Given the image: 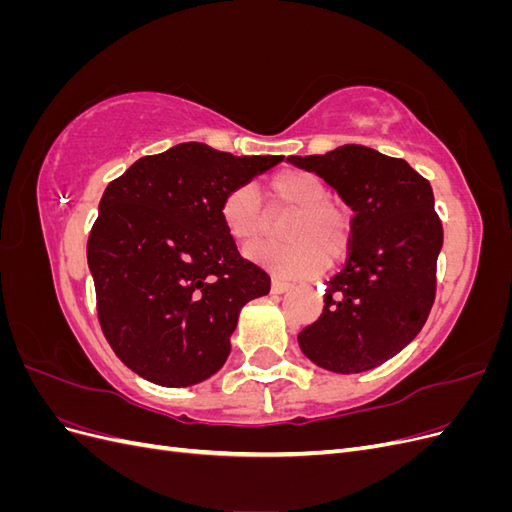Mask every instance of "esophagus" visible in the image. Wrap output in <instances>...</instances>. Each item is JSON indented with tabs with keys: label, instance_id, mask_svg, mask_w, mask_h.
Segmentation results:
<instances>
[{
	"label": "esophagus",
	"instance_id": "esophagus-1",
	"mask_svg": "<svg viewBox=\"0 0 512 512\" xmlns=\"http://www.w3.org/2000/svg\"><path fill=\"white\" fill-rule=\"evenodd\" d=\"M292 284L290 282H284V280H271V292L273 294H282L286 290H290Z\"/></svg>",
	"mask_w": 512,
	"mask_h": 512
}]
</instances>
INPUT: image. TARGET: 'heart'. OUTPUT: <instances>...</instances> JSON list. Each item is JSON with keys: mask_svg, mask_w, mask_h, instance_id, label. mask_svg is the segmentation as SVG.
<instances>
[{"mask_svg": "<svg viewBox=\"0 0 512 512\" xmlns=\"http://www.w3.org/2000/svg\"><path fill=\"white\" fill-rule=\"evenodd\" d=\"M269 198L275 211H292L284 226L288 243H254L245 256L262 269L284 277H303L322 269L324 260L342 258L352 243L350 211L329 198V188L307 170L286 168L269 181ZM220 218L237 243H252L267 235L269 220L260 209L254 185L232 188L220 205Z\"/></svg>", "mask_w": 512, "mask_h": 512, "instance_id": "b5f03b06", "label": "heart"}]
</instances>
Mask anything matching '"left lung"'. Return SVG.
<instances>
[{"instance_id":"obj_1","label":"left lung","mask_w":512,"mask_h":512,"mask_svg":"<svg viewBox=\"0 0 512 512\" xmlns=\"http://www.w3.org/2000/svg\"><path fill=\"white\" fill-rule=\"evenodd\" d=\"M352 207L346 267L327 282L320 318L299 333L309 361L359 374L389 361L423 329L436 299L442 222L425 177L363 145L290 156Z\"/></svg>"}]
</instances>
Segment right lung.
<instances>
[{
	"label": "right lung",
	"mask_w": 512,
	"mask_h": 512,
	"mask_svg": "<svg viewBox=\"0 0 512 512\" xmlns=\"http://www.w3.org/2000/svg\"><path fill=\"white\" fill-rule=\"evenodd\" d=\"M282 160L181 143L108 183L87 265L102 333L138 376L192 386L226 363L241 307L269 294L271 277L239 254L220 205Z\"/></svg>",
	"instance_id": "1"
}]
</instances>
